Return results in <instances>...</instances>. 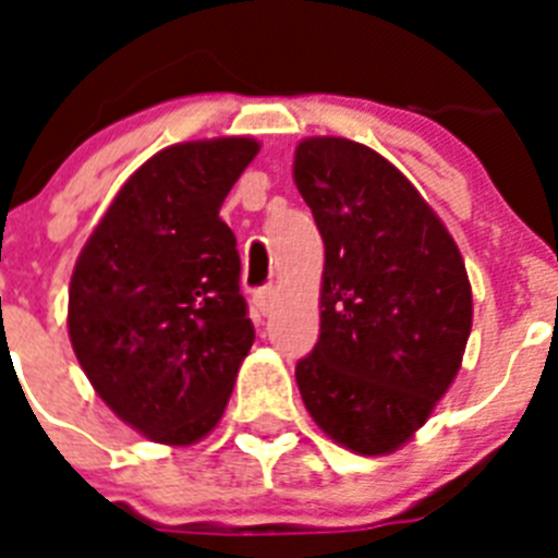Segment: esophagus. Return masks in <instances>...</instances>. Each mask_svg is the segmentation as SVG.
I'll list each match as a JSON object with an SVG mask.
<instances>
[{
  "mask_svg": "<svg viewBox=\"0 0 558 558\" xmlns=\"http://www.w3.org/2000/svg\"><path fill=\"white\" fill-rule=\"evenodd\" d=\"M274 299H276L274 288L256 290V293H254V304H256V310H259V313H263V315H268L270 310H274Z\"/></svg>",
  "mask_w": 558,
  "mask_h": 558,
  "instance_id": "34e87169",
  "label": "esophagus"
}]
</instances>
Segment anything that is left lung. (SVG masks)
<instances>
[{
    "label": "left lung",
    "mask_w": 558,
    "mask_h": 558,
    "mask_svg": "<svg viewBox=\"0 0 558 558\" xmlns=\"http://www.w3.org/2000/svg\"><path fill=\"white\" fill-rule=\"evenodd\" d=\"M293 181L324 240L322 335L295 363L313 422L357 456H388L461 368L472 288L456 240L372 147L299 142Z\"/></svg>",
    "instance_id": "obj_1"
}]
</instances>
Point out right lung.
Listing matches in <instances>:
<instances>
[{"label":"right lung","mask_w":558,"mask_h":558,"mask_svg":"<svg viewBox=\"0 0 558 558\" xmlns=\"http://www.w3.org/2000/svg\"><path fill=\"white\" fill-rule=\"evenodd\" d=\"M256 153L248 136L156 153L117 192L69 282V340L88 383L159 445L215 430L254 343L220 206Z\"/></svg>","instance_id":"right-lung-1"}]
</instances>
